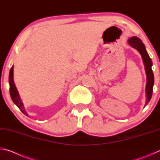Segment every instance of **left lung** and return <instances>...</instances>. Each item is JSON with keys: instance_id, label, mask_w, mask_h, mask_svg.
I'll list each match as a JSON object with an SVG mask.
<instances>
[{"instance_id": "1", "label": "left lung", "mask_w": 160, "mask_h": 160, "mask_svg": "<svg viewBox=\"0 0 160 160\" xmlns=\"http://www.w3.org/2000/svg\"><path fill=\"white\" fill-rule=\"evenodd\" d=\"M128 44L131 46L132 48L139 51L140 55L142 56L143 63L145 65V72L147 75V83H146V102L145 107L147 105L149 102L150 101L152 94V90L154 85V75L152 70V62L151 58L149 56L148 53L146 51V48L144 44H143L141 39L138 37H132L128 40Z\"/></svg>"}]
</instances>
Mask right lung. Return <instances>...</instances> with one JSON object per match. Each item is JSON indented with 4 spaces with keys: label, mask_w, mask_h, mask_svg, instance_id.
Masks as SVG:
<instances>
[{
    "label": "right lung",
    "mask_w": 160,
    "mask_h": 160,
    "mask_svg": "<svg viewBox=\"0 0 160 160\" xmlns=\"http://www.w3.org/2000/svg\"><path fill=\"white\" fill-rule=\"evenodd\" d=\"M9 84H10V97H11L12 102L17 105V107L20 109L21 112H22L24 114L28 116V113H26L25 107H24L23 103L22 102L20 97L19 95L18 91L17 90V88H16V87L15 85L14 80H13V66H12V68H10V70Z\"/></svg>",
    "instance_id": "obj_1"
}]
</instances>
